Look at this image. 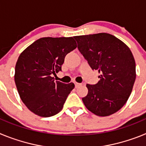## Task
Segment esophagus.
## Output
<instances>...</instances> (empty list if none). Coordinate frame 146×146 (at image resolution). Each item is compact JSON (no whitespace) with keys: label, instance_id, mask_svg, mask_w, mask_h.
Returning <instances> with one entry per match:
<instances>
[{"label":"esophagus","instance_id":"obj_1","mask_svg":"<svg viewBox=\"0 0 146 146\" xmlns=\"http://www.w3.org/2000/svg\"><path fill=\"white\" fill-rule=\"evenodd\" d=\"M74 86H75V88H77L79 87L80 86H81V83H78V82H74Z\"/></svg>","mask_w":146,"mask_h":146}]
</instances>
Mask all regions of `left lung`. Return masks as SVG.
<instances>
[{
    "label": "left lung",
    "mask_w": 146,
    "mask_h": 146,
    "mask_svg": "<svg viewBox=\"0 0 146 146\" xmlns=\"http://www.w3.org/2000/svg\"><path fill=\"white\" fill-rule=\"evenodd\" d=\"M74 38L90 67L100 74L96 84L86 85L88 92L82 99L85 106L99 116L116 113L128 100L136 78L131 50L110 33L77 36Z\"/></svg>",
    "instance_id": "left-lung-1"
}]
</instances>
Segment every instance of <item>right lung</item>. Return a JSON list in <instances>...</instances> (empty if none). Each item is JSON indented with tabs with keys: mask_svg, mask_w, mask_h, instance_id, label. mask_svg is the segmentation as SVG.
<instances>
[{
	"mask_svg": "<svg viewBox=\"0 0 146 146\" xmlns=\"http://www.w3.org/2000/svg\"><path fill=\"white\" fill-rule=\"evenodd\" d=\"M77 47L72 37H44L27 47L18 58L15 81L20 99L31 112L50 117L60 111L74 88L73 82L55 81L66 55Z\"/></svg>",
	"mask_w": 146,
	"mask_h": 146,
	"instance_id": "right-lung-1",
	"label": "right lung"
}]
</instances>
